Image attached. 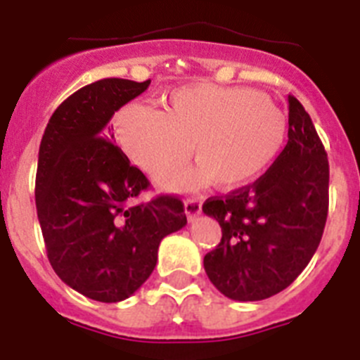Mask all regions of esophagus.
Listing matches in <instances>:
<instances>
[{
  "instance_id": "34e87169",
  "label": "esophagus",
  "mask_w": 360,
  "mask_h": 360,
  "mask_svg": "<svg viewBox=\"0 0 360 360\" xmlns=\"http://www.w3.org/2000/svg\"><path fill=\"white\" fill-rule=\"evenodd\" d=\"M201 208H203L201 199H195V198L185 199V214H186V217H188L190 221H194L195 217L201 214Z\"/></svg>"
}]
</instances>
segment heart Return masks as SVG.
<instances>
[{
  "label": "heart",
  "mask_w": 360,
  "mask_h": 360,
  "mask_svg": "<svg viewBox=\"0 0 360 360\" xmlns=\"http://www.w3.org/2000/svg\"><path fill=\"white\" fill-rule=\"evenodd\" d=\"M126 155L148 174L180 164L193 148L198 165L157 175L168 190L216 181L232 190L255 181L276 161L288 139V119L256 91L195 82L162 98V110L128 104L115 117Z\"/></svg>",
  "instance_id": "obj_1"
}]
</instances>
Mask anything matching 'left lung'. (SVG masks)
Masks as SVG:
<instances>
[{"mask_svg": "<svg viewBox=\"0 0 360 360\" xmlns=\"http://www.w3.org/2000/svg\"><path fill=\"white\" fill-rule=\"evenodd\" d=\"M288 137L273 166L252 185L203 205L221 226L219 245L203 259L205 271L232 300H264L289 288L322 240L328 153L295 96H289Z\"/></svg>", "mask_w": 360, "mask_h": 360, "instance_id": "8db88e82", "label": "left lung"}]
</instances>
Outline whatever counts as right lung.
I'll use <instances>...</instances> for the list:
<instances>
[{
	"instance_id": "right-lung-1",
	"label": "right lung",
	"mask_w": 360,
	"mask_h": 360,
	"mask_svg": "<svg viewBox=\"0 0 360 360\" xmlns=\"http://www.w3.org/2000/svg\"><path fill=\"white\" fill-rule=\"evenodd\" d=\"M148 86L104 78L78 89L40 143L36 210L47 258L63 283L96 302L131 297L153 273L162 238L186 225L175 195L135 203L150 183L111 141L115 111Z\"/></svg>"
}]
</instances>
